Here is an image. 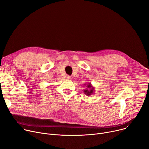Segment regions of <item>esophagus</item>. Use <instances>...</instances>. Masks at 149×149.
I'll list each match as a JSON object with an SVG mask.
<instances>
[{"label":"esophagus","mask_w":149,"mask_h":149,"mask_svg":"<svg viewBox=\"0 0 149 149\" xmlns=\"http://www.w3.org/2000/svg\"><path fill=\"white\" fill-rule=\"evenodd\" d=\"M66 78L68 79V80H71V79H72V77L69 76V75H67L66 76Z\"/></svg>","instance_id":"1"}]
</instances>
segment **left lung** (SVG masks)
<instances>
[{
  "instance_id": "left-lung-1",
  "label": "left lung",
  "mask_w": 149,
  "mask_h": 149,
  "mask_svg": "<svg viewBox=\"0 0 149 149\" xmlns=\"http://www.w3.org/2000/svg\"><path fill=\"white\" fill-rule=\"evenodd\" d=\"M86 87V88L83 90V92L85 95L89 96L93 94L95 92V87L91 84V83H88L87 84H84Z\"/></svg>"
}]
</instances>
